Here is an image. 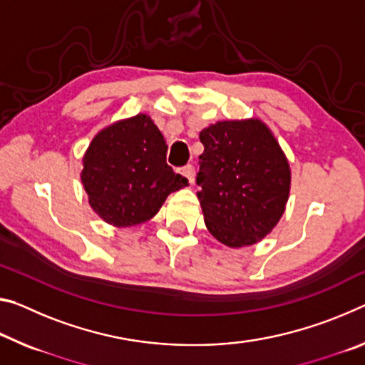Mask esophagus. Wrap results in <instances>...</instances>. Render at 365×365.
Listing matches in <instances>:
<instances>
[{
	"mask_svg": "<svg viewBox=\"0 0 365 365\" xmlns=\"http://www.w3.org/2000/svg\"><path fill=\"white\" fill-rule=\"evenodd\" d=\"M178 173H180V175H182L188 183L193 182V175H195V173H193V167H192V165L180 167V169H178Z\"/></svg>",
	"mask_w": 365,
	"mask_h": 365,
	"instance_id": "34e87169",
	"label": "esophagus"
}]
</instances>
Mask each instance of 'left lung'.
I'll use <instances>...</instances> for the list:
<instances>
[{
  "label": "left lung",
  "mask_w": 365,
  "mask_h": 365,
  "mask_svg": "<svg viewBox=\"0 0 365 365\" xmlns=\"http://www.w3.org/2000/svg\"><path fill=\"white\" fill-rule=\"evenodd\" d=\"M200 141L196 195L207 230L227 247L255 244L284 212L291 187L284 153L259 120L219 121Z\"/></svg>",
  "instance_id": "left-lung-1"
}]
</instances>
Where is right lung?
<instances>
[{"label":"right lung","instance_id":"add662e5","mask_svg":"<svg viewBox=\"0 0 365 365\" xmlns=\"http://www.w3.org/2000/svg\"><path fill=\"white\" fill-rule=\"evenodd\" d=\"M164 136L148 115L118 121L92 140L81 180L103 221L118 227L151 219L188 182L165 162Z\"/></svg>","mask_w":365,"mask_h":365}]
</instances>
